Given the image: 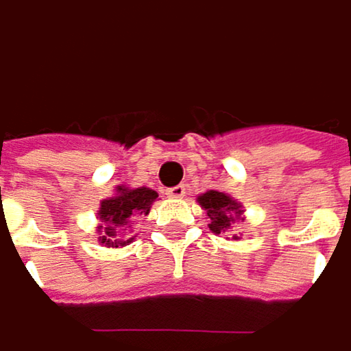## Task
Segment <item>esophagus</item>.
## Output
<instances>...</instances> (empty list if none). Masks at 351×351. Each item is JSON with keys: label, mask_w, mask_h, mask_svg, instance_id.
I'll use <instances>...</instances> for the list:
<instances>
[{"label": "esophagus", "mask_w": 351, "mask_h": 351, "mask_svg": "<svg viewBox=\"0 0 351 351\" xmlns=\"http://www.w3.org/2000/svg\"><path fill=\"white\" fill-rule=\"evenodd\" d=\"M185 191H187V185L180 184V185H173V187H169L166 191L167 197H173V199H180V197H184Z\"/></svg>", "instance_id": "obj_1"}]
</instances>
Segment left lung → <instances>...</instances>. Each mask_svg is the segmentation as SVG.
<instances>
[{
    "instance_id": "1",
    "label": "left lung",
    "mask_w": 351,
    "mask_h": 351,
    "mask_svg": "<svg viewBox=\"0 0 351 351\" xmlns=\"http://www.w3.org/2000/svg\"><path fill=\"white\" fill-rule=\"evenodd\" d=\"M197 202L207 211V217L211 221L209 229L215 235H219V233L231 235L235 231V223L239 221V215H241V205L233 197H229L227 193L211 189V191L199 195Z\"/></svg>"
}]
</instances>
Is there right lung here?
<instances>
[{
    "label": "right lung",
    "mask_w": 351,
    "mask_h": 351,
    "mask_svg": "<svg viewBox=\"0 0 351 351\" xmlns=\"http://www.w3.org/2000/svg\"><path fill=\"white\" fill-rule=\"evenodd\" d=\"M158 193L148 187L126 189L118 187V193L110 199L100 203L98 219L102 221L100 229V243L106 247H124L130 243L128 239L132 225L140 215H148L152 203L156 202Z\"/></svg>",
    "instance_id": "add662e5"
}]
</instances>
